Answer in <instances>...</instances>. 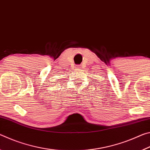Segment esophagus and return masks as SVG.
<instances>
[{
    "instance_id": "34e87169",
    "label": "esophagus",
    "mask_w": 150,
    "mask_h": 150,
    "mask_svg": "<svg viewBox=\"0 0 150 150\" xmlns=\"http://www.w3.org/2000/svg\"><path fill=\"white\" fill-rule=\"evenodd\" d=\"M77 67H78V68H81L82 67H81V65H79V66H77Z\"/></svg>"
}]
</instances>
